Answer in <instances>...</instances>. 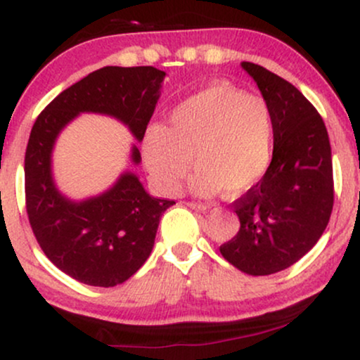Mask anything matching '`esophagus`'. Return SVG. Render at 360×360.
Instances as JSON below:
<instances>
[{
    "label": "esophagus",
    "mask_w": 360,
    "mask_h": 360,
    "mask_svg": "<svg viewBox=\"0 0 360 360\" xmlns=\"http://www.w3.org/2000/svg\"><path fill=\"white\" fill-rule=\"evenodd\" d=\"M188 206H189V208H194V210H201V212H205V210L210 208L208 205L200 203V201H188Z\"/></svg>",
    "instance_id": "obj_1"
}]
</instances>
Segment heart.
Segmentation results:
<instances>
[{"instance_id": "b5f03b06", "label": "heart", "mask_w": 360, "mask_h": 360, "mask_svg": "<svg viewBox=\"0 0 360 360\" xmlns=\"http://www.w3.org/2000/svg\"><path fill=\"white\" fill-rule=\"evenodd\" d=\"M274 118L267 101L229 84L198 91L171 111L166 127L152 125L143 137V160L152 183L174 194L198 169L194 193L242 194L266 174L272 157Z\"/></svg>"}]
</instances>
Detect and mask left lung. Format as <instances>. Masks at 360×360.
Listing matches in <instances>:
<instances>
[{"instance_id":"8db88e82","label":"left lung","mask_w":360,"mask_h":360,"mask_svg":"<svg viewBox=\"0 0 360 360\" xmlns=\"http://www.w3.org/2000/svg\"><path fill=\"white\" fill-rule=\"evenodd\" d=\"M274 118V152L266 174L232 206L240 229L220 245L232 266L252 276L274 274L303 257L325 232L333 208V167L326 127L300 89L252 62Z\"/></svg>"}]
</instances>
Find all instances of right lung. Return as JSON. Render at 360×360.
<instances>
[{
	"mask_svg": "<svg viewBox=\"0 0 360 360\" xmlns=\"http://www.w3.org/2000/svg\"><path fill=\"white\" fill-rule=\"evenodd\" d=\"M164 76L152 65H106L62 91L32 127L25 152L28 221L49 260L79 283L111 288L131 278L150 255L160 217L174 201L152 198L131 172L93 200H65L51 174L53 140L79 111L117 117L142 140ZM131 159L140 162L137 147Z\"/></svg>",
	"mask_w": 360,
	"mask_h": 360,
	"instance_id": "obj_1",
	"label": "right lung"
}]
</instances>
